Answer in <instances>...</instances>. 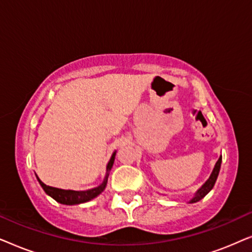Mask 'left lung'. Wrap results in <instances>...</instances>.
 <instances>
[{
    "label": "left lung",
    "instance_id": "obj_1",
    "mask_svg": "<svg viewBox=\"0 0 252 252\" xmlns=\"http://www.w3.org/2000/svg\"><path fill=\"white\" fill-rule=\"evenodd\" d=\"M221 159H222V157L220 156L218 161H217L216 165H215V168H213L211 175H210L209 180L202 186V188L199 189L197 192H196V196L191 199L190 203H196V202L201 201V199L204 197V196L208 194V192L213 188V186H215V184H216L217 178H218V174H219V171H220V165H221Z\"/></svg>",
    "mask_w": 252,
    "mask_h": 252
}]
</instances>
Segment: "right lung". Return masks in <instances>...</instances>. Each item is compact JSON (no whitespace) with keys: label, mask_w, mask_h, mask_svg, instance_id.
Here are the masks:
<instances>
[{"label":"right lung","mask_w":252,"mask_h":252,"mask_svg":"<svg viewBox=\"0 0 252 252\" xmlns=\"http://www.w3.org/2000/svg\"><path fill=\"white\" fill-rule=\"evenodd\" d=\"M115 156L116 153L112 154L111 158H110L108 165H106V171L111 170L113 161H115ZM108 175L109 173H106L104 181H103L102 185H99L98 187L93 188L91 190H86V191H74V190H63V189H58V188H54L50 187V186L44 185L42 181L37 178L40 185L42 186L43 190L47 192L48 195L51 196L55 201H57L58 203H62V204H66V205H74V204H80V203H85L93 199L96 196L101 194V192L104 190L106 182H108Z\"/></svg>","instance_id":"right-lung-1"}]
</instances>
